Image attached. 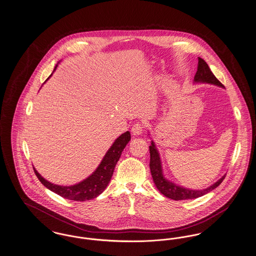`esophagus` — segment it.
<instances>
[{"label":"esophagus","instance_id":"34e87169","mask_svg":"<svg viewBox=\"0 0 256 256\" xmlns=\"http://www.w3.org/2000/svg\"><path fill=\"white\" fill-rule=\"evenodd\" d=\"M143 130H144V124L142 122H136L132 126V134L135 136H138L143 134Z\"/></svg>","mask_w":256,"mask_h":256}]
</instances>
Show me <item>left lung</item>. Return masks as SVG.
Segmentation results:
<instances>
[{
    "mask_svg": "<svg viewBox=\"0 0 256 256\" xmlns=\"http://www.w3.org/2000/svg\"><path fill=\"white\" fill-rule=\"evenodd\" d=\"M194 80H195L196 82H206V84H211L224 87L222 82L214 76V74L211 72L206 62L200 58H198V71L196 73ZM150 169L152 176V180L154 182L156 188L158 189L159 192L162 195L172 198V200H191V198H196L198 196L206 195L210 191L214 190L216 187H218L226 178V176H224L222 178H220L217 182L214 183L213 185L209 186L204 190L186 189V188L178 186L174 183L170 182L169 180H165V178L163 176V174H162L161 161L159 158L158 152L152 141V145L150 146Z\"/></svg>",
    "mask_w": 256,
    "mask_h": 256,
    "instance_id": "left-lung-1",
    "label": "left lung"
}]
</instances>
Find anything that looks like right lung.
<instances>
[{
	"mask_svg": "<svg viewBox=\"0 0 256 256\" xmlns=\"http://www.w3.org/2000/svg\"><path fill=\"white\" fill-rule=\"evenodd\" d=\"M130 137L132 136L130 132H126L119 136L115 140L113 145L110 146V150L106 154L104 158L102 160L96 170L84 182L73 186H60L52 184L42 178L34 168V170L40 182L50 191L64 198L76 202H86L95 198L98 196L100 195L108 185L114 172V168L122 154V150L130 142Z\"/></svg>",
	"mask_w": 256,
	"mask_h": 256,
	"instance_id": "obj_1",
	"label": "right lung"
}]
</instances>
